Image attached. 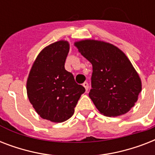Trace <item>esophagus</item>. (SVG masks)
Returning <instances> with one entry per match:
<instances>
[{
    "mask_svg": "<svg viewBox=\"0 0 155 155\" xmlns=\"http://www.w3.org/2000/svg\"><path fill=\"white\" fill-rule=\"evenodd\" d=\"M83 86L84 87L85 90H86V92H87V90H88V84H87V82H84V84H83Z\"/></svg>",
    "mask_w": 155,
    "mask_h": 155,
    "instance_id": "obj_1",
    "label": "esophagus"
}]
</instances>
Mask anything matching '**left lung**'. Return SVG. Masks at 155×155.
<instances>
[{
	"label": "left lung",
	"instance_id": "8db88e82",
	"mask_svg": "<svg viewBox=\"0 0 155 155\" xmlns=\"http://www.w3.org/2000/svg\"><path fill=\"white\" fill-rule=\"evenodd\" d=\"M75 47L92 65L89 97L106 117H117L134 106L142 80L125 54L109 42L94 39L75 42Z\"/></svg>",
	"mask_w": 155,
	"mask_h": 155
}]
</instances>
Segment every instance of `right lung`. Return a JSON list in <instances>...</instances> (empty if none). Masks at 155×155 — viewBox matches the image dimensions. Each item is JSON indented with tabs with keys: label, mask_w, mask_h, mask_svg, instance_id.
Segmentation results:
<instances>
[{
	"label": "right lung",
	"mask_w": 155,
	"mask_h": 155,
	"mask_svg": "<svg viewBox=\"0 0 155 155\" xmlns=\"http://www.w3.org/2000/svg\"><path fill=\"white\" fill-rule=\"evenodd\" d=\"M69 50L70 44L65 40L43 48L35 58L26 81L30 104L42 119L51 122L69 119L85 92L84 87L75 82L72 74L65 70Z\"/></svg>",
	"instance_id": "1"
}]
</instances>
